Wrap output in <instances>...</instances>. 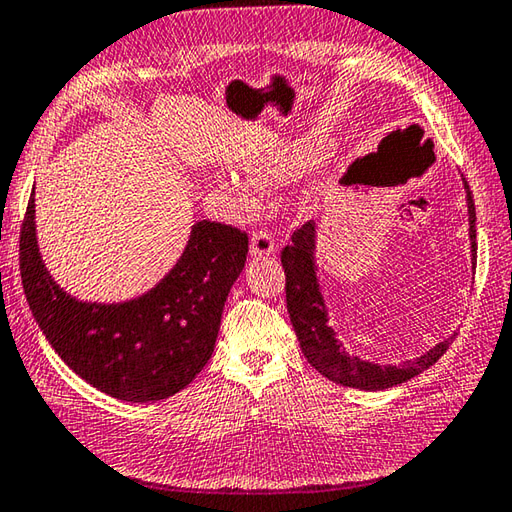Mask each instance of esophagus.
Returning a JSON list of instances; mask_svg holds the SVG:
<instances>
[{
  "label": "esophagus",
  "instance_id": "obj_1",
  "mask_svg": "<svg viewBox=\"0 0 512 512\" xmlns=\"http://www.w3.org/2000/svg\"><path fill=\"white\" fill-rule=\"evenodd\" d=\"M250 253L257 257L275 253V239H273V235H270V230L259 228L253 235H250Z\"/></svg>",
  "mask_w": 512,
  "mask_h": 512
}]
</instances>
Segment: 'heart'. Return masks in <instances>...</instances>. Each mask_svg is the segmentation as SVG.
Segmentation results:
<instances>
[{"label": "heart", "mask_w": 512, "mask_h": 512, "mask_svg": "<svg viewBox=\"0 0 512 512\" xmlns=\"http://www.w3.org/2000/svg\"><path fill=\"white\" fill-rule=\"evenodd\" d=\"M315 162V153L304 146H293V148H279L275 153H268L259 157L257 162L250 164V175L253 179H239L230 177L224 182L226 193L235 199L239 206L250 208L259 199V184L273 186L288 182V179H295L302 175L304 170Z\"/></svg>", "instance_id": "heart-1"}]
</instances>
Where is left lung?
<instances>
[{
	"mask_svg": "<svg viewBox=\"0 0 512 512\" xmlns=\"http://www.w3.org/2000/svg\"><path fill=\"white\" fill-rule=\"evenodd\" d=\"M466 184L468 199V217H470V242H473V259L477 257V230H475V202ZM315 224L306 222L293 230L290 244L282 248V266L286 275V306L290 315V324L295 328V335L302 346L306 362L313 366L319 375H324L330 382L359 390H384L397 384H404L408 379L433 366L442 357L453 337L444 339L442 344L430 348L426 355L402 366H377L362 359L350 357L342 346L337 344L335 333L328 328L324 299L319 293L315 279Z\"/></svg>",
	"mask_w": 512,
	"mask_h": 512,
	"instance_id": "obj_1",
	"label": "left lung"
}]
</instances>
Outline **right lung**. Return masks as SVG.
<instances>
[{"mask_svg":"<svg viewBox=\"0 0 512 512\" xmlns=\"http://www.w3.org/2000/svg\"><path fill=\"white\" fill-rule=\"evenodd\" d=\"M35 199L19 233L24 293L48 344L68 368L122 402H157L202 373L230 286L248 255V233L219 222H197L188 246L164 282L128 304H82L59 288L39 257Z\"/></svg>","mask_w":512,"mask_h":512,"instance_id":"add662e5","label":"right lung"}]
</instances>
